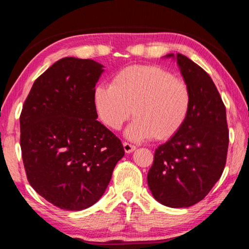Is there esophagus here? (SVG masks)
Segmentation results:
<instances>
[{"label":"esophagus","instance_id":"34e87169","mask_svg":"<svg viewBox=\"0 0 249 249\" xmlns=\"http://www.w3.org/2000/svg\"><path fill=\"white\" fill-rule=\"evenodd\" d=\"M123 147H124V150H125L126 154L133 153V151L136 149V146H134L132 144H128V142H123Z\"/></svg>","mask_w":249,"mask_h":249}]
</instances>
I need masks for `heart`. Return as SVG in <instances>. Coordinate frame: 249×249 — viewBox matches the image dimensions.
Segmentation results:
<instances>
[{
	"instance_id": "obj_1",
	"label": "heart",
	"mask_w": 249,
	"mask_h": 249,
	"mask_svg": "<svg viewBox=\"0 0 249 249\" xmlns=\"http://www.w3.org/2000/svg\"><path fill=\"white\" fill-rule=\"evenodd\" d=\"M92 98L100 121L113 130L121 129L133 113L136 119L125 135L135 142L174 136L187 121L192 103L191 90L182 79L160 67L142 65L117 71L111 86H96Z\"/></svg>"
}]
</instances>
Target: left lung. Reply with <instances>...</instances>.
Listing matches in <instances>:
<instances>
[{
    "instance_id": "left-lung-1",
    "label": "left lung",
    "mask_w": 249,
    "mask_h": 249,
    "mask_svg": "<svg viewBox=\"0 0 249 249\" xmlns=\"http://www.w3.org/2000/svg\"><path fill=\"white\" fill-rule=\"evenodd\" d=\"M175 58L190 88V113L178 133L155 150L147 175L151 195L169 208L203 200L221 178L229 148L226 109L210 75L181 53Z\"/></svg>"
}]
</instances>
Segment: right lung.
I'll return each mask as SVG.
<instances>
[{"label": "right lung", "mask_w": 249, "mask_h": 249, "mask_svg": "<svg viewBox=\"0 0 249 249\" xmlns=\"http://www.w3.org/2000/svg\"><path fill=\"white\" fill-rule=\"evenodd\" d=\"M103 68L91 59H60L35 80L20 113L28 182L62 210L98 202L125 154L119 138L96 121L92 96Z\"/></svg>", "instance_id": "right-lung-1"}]
</instances>
